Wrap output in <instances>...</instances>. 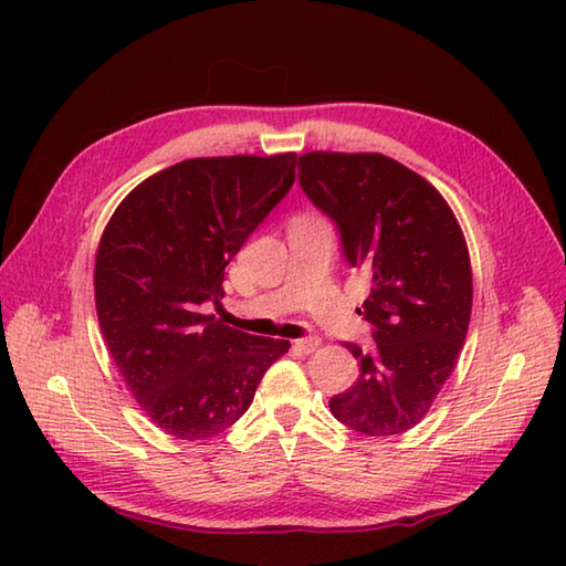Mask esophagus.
Here are the masks:
<instances>
[{"label": "esophagus", "mask_w": 566, "mask_h": 566, "mask_svg": "<svg viewBox=\"0 0 566 566\" xmlns=\"http://www.w3.org/2000/svg\"><path fill=\"white\" fill-rule=\"evenodd\" d=\"M318 345H321L318 338H298V340H294V350L302 355H308V353H314Z\"/></svg>", "instance_id": "1"}]
</instances>
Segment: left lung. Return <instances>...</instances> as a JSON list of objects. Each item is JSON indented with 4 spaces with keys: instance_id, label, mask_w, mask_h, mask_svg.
Segmentation results:
<instances>
[{
    "instance_id": "left-lung-1",
    "label": "left lung",
    "mask_w": 566,
    "mask_h": 566,
    "mask_svg": "<svg viewBox=\"0 0 566 566\" xmlns=\"http://www.w3.org/2000/svg\"><path fill=\"white\" fill-rule=\"evenodd\" d=\"M298 185L335 223L350 268L369 276V350L345 343L359 377L331 413L359 436L413 428L457 365L472 314L464 235L440 191L379 153H306Z\"/></svg>"
}]
</instances>
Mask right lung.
Returning <instances> with one entry per match:
<instances>
[{
	"instance_id": "1",
	"label": "right lung",
	"mask_w": 566,
	"mask_h": 566,
	"mask_svg": "<svg viewBox=\"0 0 566 566\" xmlns=\"http://www.w3.org/2000/svg\"><path fill=\"white\" fill-rule=\"evenodd\" d=\"M296 155L195 158L148 177L99 240L94 298L106 347L158 428L207 440L243 416L290 343L203 316L223 270L294 185Z\"/></svg>"
}]
</instances>
